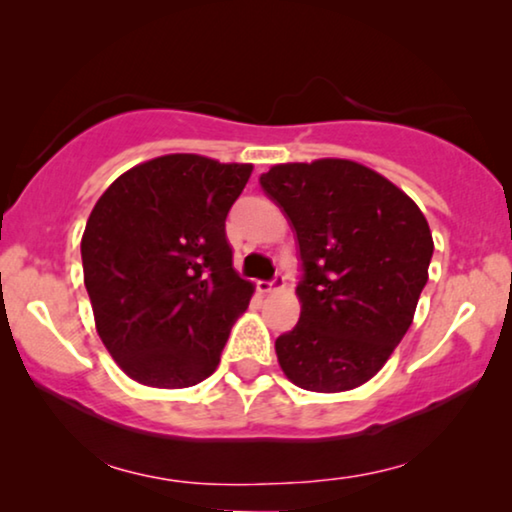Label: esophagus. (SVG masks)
I'll use <instances>...</instances> for the list:
<instances>
[{"mask_svg": "<svg viewBox=\"0 0 512 512\" xmlns=\"http://www.w3.org/2000/svg\"><path fill=\"white\" fill-rule=\"evenodd\" d=\"M256 286H258V291H261V293H272V291L282 289V286H284V277H282V275H275V277L270 279V282H265V279H263V282H258Z\"/></svg>", "mask_w": 512, "mask_h": 512, "instance_id": "34e87169", "label": "esophagus"}]
</instances>
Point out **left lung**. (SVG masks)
Here are the masks:
<instances>
[{"label":"left lung","mask_w":512,"mask_h":512,"mask_svg":"<svg viewBox=\"0 0 512 512\" xmlns=\"http://www.w3.org/2000/svg\"><path fill=\"white\" fill-rule=\"evenodd\" d=\"M298 240L300 319L275 340L284 375L335 394L368 382L415 317L429 279V223L401 188L354 160L286 163L261 174Z\"/></svg>","instance_id":"8db88e82"}]
</instances>
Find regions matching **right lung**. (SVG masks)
<instances>
[{
    "label": "right lung",
    "instance_id": "add662e5",
    "mask_svg": "<svg viewBox=\"0 0 512 512\" xmlns=\"http://www.w3.org/2000/svg\"><path fill=\"white\" fill-rule=\"evenodd\" d=\"M251 165L172 153L121 174L88 216L83 282L125 375L184 389L219 366L251 286L233 270L226 216Z\"/></svg>",
    "mask_w": 512,
    "mask_h": 512
}]
</instances>
